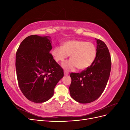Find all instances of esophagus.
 I'll return each instance as SVG.
<instances>
[{
  "label": "esophagus",
  "mask_w": 130,
  "mask_h": 130,
  "mask_svg": "<svg viewBox=\"0 0 130 130\" xmlns=\"http://www.w3.org/2000/svg\"><path fill=\"white\" fill-rule=\"evenodd\" d=\"M68 74L69 73L67 71H66V70H64V75H68Z\"/></svg>",
  "instance_id": "esophagus-1"
}]
</instances>
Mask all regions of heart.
Masks as SVG:
<instances>
[{"instance_id":"obj_1","label":"heart","mask_w":130,"mask_h":130,"mask_svg":"<svg viewBox=\"0 0 130 130\" xmlns=\"http://www.w3.org/2000/svg\"><path fill=\"white\" fill-rule=\"evenodd\" d=\"M52 55L57 62H64L70 55L71 60L62 64V67L66 70H72L76 68L85 70L91 66L95 61L97 49L92 42L70 40L64 42L62 46L54 47Z\"/></svg>"}]
</instances>
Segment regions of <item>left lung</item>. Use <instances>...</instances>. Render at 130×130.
I'll return each mask as SVG.
<instances>
[{"label": "left lung", "instance_id": "obj_1", "mask_svg": "<svg viewBox=\"0 0 130 130\" xmlns=\"http://www.w3.org/2000/svg\"><path fill=\"white\" fill-rule=\"evenodd\" d=\"M96 40L97 56L92 65L80 73H71L70 96L81 104L95 101L103 93L111 69V58L105 43Z\"/></svg>", "mask_w": 130, "mask_h": 130}]
</instances>
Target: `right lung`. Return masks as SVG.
<instances>
[{
	"label": "right lung",
	"instance_id": "1",
	"mask_svg": "<svg viewBox=\"0 0 130 130\" xmlns=\"http://www.w3.org/2000/svg\"><path fill=\"white\" fill-rule=\"evenodd\" d=\"M49 37L31 35L23 40L15 55L19 88L29 100L36 103L49 100L56 85L63 77V69L49 52Z\"/></svg>",
	"mask_w": 130,
	"mask_h": 130
}]
</instances>
